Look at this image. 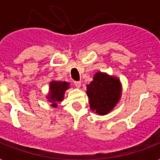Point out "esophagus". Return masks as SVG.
<instances>
[{
    "mask_svg": "<svg viewBox=\"0 0 160 160\" xmlns=\"http://www.w3.org/2000/svg\"><path fill=\"white\" fill-rule=\"evenodd\" d=\"M74 85L76 88H80L81 86V83L80 81H74Z\"/></svg>",
    "mask_w": 160,
    "mask_h": 160,
    "instance_id": "esophagus-1",
    "label": "esophagus"
}]
</instances>
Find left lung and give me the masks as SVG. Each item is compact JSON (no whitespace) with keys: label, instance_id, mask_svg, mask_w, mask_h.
I'll return each mask as SVG.
<instances>
[{"label":"left lung","instance_id":"left-lung-1","mask_svg":"<svg viewBox=\"0 0 160 160\" xmlns=\"http://www.w3.org/2000/svg\"><path fill=\"white\" fill-rule=\"evenodd\" d=\"M121 84L118 78L97 72L87 85V94L92 111L105 115L114 109L121 97Z\"/></svg>","mask_w":160,"mask_h":160}]
</instances>
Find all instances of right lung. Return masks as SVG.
Returning a JSON list of instances; mask_svg holds the SVG:
<instances>
[{"mask_svg":"<svg viewBox=\"0 0 160 160\" xmlns=\"http://www.w3.org/2000/svg\"><path fill=\"white\" fill-rule=\"evenodd\" d=\"M70 84L65 81H55L53 80L50 83V92L47 95V99L52 103L54 108L57 107V103L62 101L64 99L65 90L69 89Z\"/></svg>","mask_w":160,"mask_h":160,"instance_id":"1","label":"right lung"}]
</instances>
